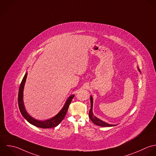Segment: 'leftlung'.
I'll return each instance as SVG.
<instances>
[{
  "instance_id": "1",
  "label": "left lung",
  "mask_w": 156,
  "mask_h": 156,
  "mask_svg": "<svg viewBox=\"0 0 156 156\" xmlns=\"http://www.w3.org/2000/svg\"><path fill=\"white\" fill-rule=\"evenodd\" d=\"M138 70L140 72H141L139 68H138ZM90 105H91V108H90V109L89 111V118H90V120L95 125L100 126H102V127H111V126H116V125H111V124L103 122V120L99 119L98 118L96 117L95 116H94V115L93 114V111H92V109H93V98H92V96H90Z\"/></svg>"
}]
</instances>
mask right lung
<instances>
[{"label": "right lung", "instance_id": "add662e5", "mask_svg": "<svg viewBox=\"0 0 156 156\" xmlns=\"http://www.w3.org/2000/svg\"><path fill=\"white\" fill-rule=\"evenodd\" d=\"M27 76V72L25 73V74L22 80V82L20 83L19 89L18 105H19V110L20 111L21 114L22 115V116L24 117V119L28 122H29L30 124H31L36 127L47 129V128H55V127L57 126L61 122V121L64 119V118L67 112V110L69 109V106L72 99L75 97V95H72L68 98V99L66 101L62 109L53 117H52L48 120H44V121L36 120V119L33 118L31 116H30L28 114V113L27 112V111L25 109L24 103H23V88H24L25 83L26 81Z\"/></svg>", "mask_w": 156, "mask_h": 156}]
</instances>
